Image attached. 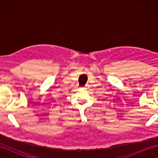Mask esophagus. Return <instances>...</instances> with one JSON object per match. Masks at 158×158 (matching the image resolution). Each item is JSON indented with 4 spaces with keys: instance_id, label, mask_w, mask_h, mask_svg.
<instances>
[{
    "instance_id": "1",
    "label": "esophagus",
    "mask_w": 158,
    "mask_h": 158,
    "mask_svg": "<svg viewBox=\"0 0 158 158\" xmlns=\"http://www.w3.org/2000/svg\"><path fill=\"white\" fill-rule=\"evenodd\" d=\"M85 87H88V85H85Z\"/></svg>"
}]
</instances>
